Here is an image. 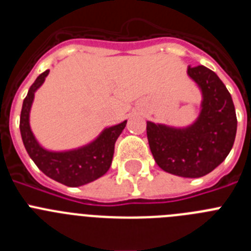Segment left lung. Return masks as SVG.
Instances as JSON below:
<instances>
[{
	"instance_id": "obj_1",
	"label": "left lung",
	"mask_w": 251,
	"mask_h": 251,
	"mask_svg": "<svg viewBox=\"0 0 251 251\" xmlns=\"http://www.w3.org/2000/svg\"><path fill=\"white\" fill-rule=\"evenodd\" d=\"M202 94L196 121L183 128L147 122V138L157 165L168 174L197 178L227 157L236 136V113L229 90L203 65L187 68Z\"/></svg>"
}]
</instances>
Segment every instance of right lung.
I'll return each mask as SVG.
<instances>
[{"label": "right lung", "instance_id": "obj_1", "mask_svg": "<svg viewBox=\"0 0 251 251\" xmlns=\"http://www.w3.org/2000/svg\"><path fill=\"white\" fill-rule=\"evenodd\" d=\"M50 70L36 77L24 99L20 117V132L28 156L40 171L50 178L69 187H77L93 182L106 174L112 165L115 141L123 132L127 121L105 128L93 142L69 151H49L40 145L30 127V110L35 92L43 85Z\"/></svg>", "mask_w": 251, "mask_h": 251}]
</instances>
